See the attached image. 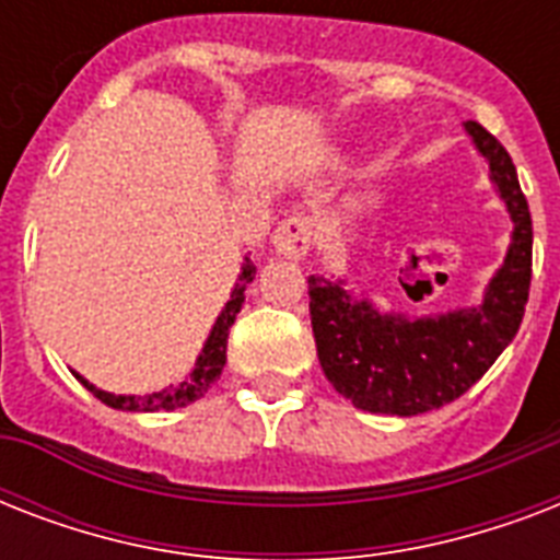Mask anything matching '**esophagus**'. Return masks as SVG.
<instances>
[{
	"label": "esophagus",
	"mask_w": 560,
	"mask_h": 560,
	"mask_svg": "<svg viewBox=\"0 0 560 560\" xmlns=\"http://www.w3.org/2000/svg\"><path fill=\"white\" fill-rule=\"evenodd\" d=\"M314 244V220L307 214H290L272 232V246L284 258H302Z\"/></svg>",
	"instance_id": "obj_1"
}]
</instances>
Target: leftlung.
<instances>
[{
  "instance_id": "obj_1",
  "label": "left lung",
  "mask_w": 560,
  "mask_h": 560,
  "mask_svg": "<svg viewBox=\"0 0 560 560\" xmlns=\"http://www.w3.org/2000/svg\"><path fill=\"white\" fill-rule=\"evenodd\" d=\"M465 133L488 162L512 218V244L482 302L447 314L407 316L351 296L342 279L311 276V325L325 377L366 412L421 416L451 404L494 366L514 340L529 302L532 214L503 144L477 121Z\"/></svg>"
}]
</instances>
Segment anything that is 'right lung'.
<instances>
[{"instance_id":"obj_1","label":"right lung","mask_w":560,"mask_h":560,"mask_svg":"<svg viewBox=\"0 0 560 560\" xmlns=\"http://www.w3.org/2000/svg\"><path fill=\"white\" fill-rule=\"evenodd\" d=\"M255 267L253 261L246 258V264L241 267V276H237L235 288H232V299L226 302V307L220 311V316L214 319L209 331V340L202 342V351L194 360V369L188 372L186 381H179L177 386H168L162 392H151V395H116V392H104L98 389L95 383H90L86 377L74 372V377L86 386V389L95 395L98 400H104L107 407L113 409H125V412H162V409H179L194 404L197 398H202L206 392L214 386V381L220 377L223 366H226V340H229V328L235 323L237 311L244 305V290L246 284L253 281Z\"/></svg>"}]
</instances>
